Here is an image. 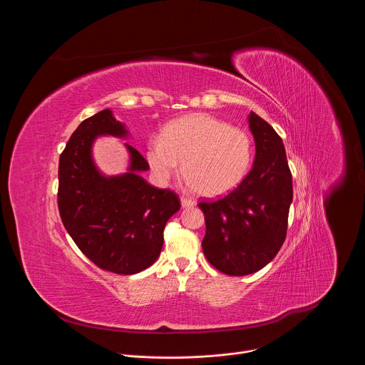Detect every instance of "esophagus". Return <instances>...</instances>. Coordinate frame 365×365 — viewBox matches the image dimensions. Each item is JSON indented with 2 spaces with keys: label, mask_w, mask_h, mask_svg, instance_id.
Instances as JSON below:
<instances>
[{
  "label": "esophagus",
  "mask_w": 365,
  "mask_h": 365,
  "mask_svg": "<svg viewBox=\"0 0 365 365\" xmlns=\"http://www.w3.org/2000/svg\"><path fill=\"white\" fill-rule=\"evenodd\" d=\"M180 203H182V207H192V206L195 205V200L182 196V197H180Z\"/></svg>",
  "instance_id": "34e87169"
}]
</instances>
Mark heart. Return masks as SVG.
<instances>
[{"instance_id":"heart-1","label":"heart","mask_w":365,"mask_h":365,"mask_svg":"<svg viewBox=\"0 0 365 365\" xmlns=\"http://www.w3.org/2000/svg\"><path fill=\"white\" fill-rule=\"evenodd\" d=\"M252 159L250 135L207 114L168 124L148 140L145 160L155 180L166 185L180 169L189 186L203 196H221L247 176Z\"/></svg>"}]
</instances>
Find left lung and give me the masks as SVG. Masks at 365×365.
Segmentation results:
<instances>
[{
	"mask_svg": "<svg viewBox=\"0 0 365 365\" xmlns=\"http://www.w3.org/2000/svg\"><path fill=\"white\" fill-rule=\"evenodd\" d=\"M248 124L255 143L252 169L227 196L197 203L206 224L205 257L228 276L255 273L276 257L286 240L293 199L280 135L255 113H250Z\"/></svg>",
	"mask_w": 365,
	"mask_h": 365,
	"instance_id": "8db88e82",
	"label": "left lung"
}]
</instances>
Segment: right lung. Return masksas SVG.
<instances>
[{
    "mask_svg": "<svg viewBox=\"0 0 365 365\" xmlns=\"http://www.w3.org/2000/svg\"><path fill=\"white\" fill-rule=\"evenodd\" d=\"M99 135L125 138L128 131L111 110L79 124L59 159L61 218L93 264L115 274H135L160 255L166 222L180 210V200L175 192L154 187L140 176L150 168L128 143L127 173L103 176L92 159Z\"/></svg>",
    "mask_w": 365,
    "mask_h": 365,
    "instance_id": "add662e5",
    "label": "right lung"
}]
</instances>
